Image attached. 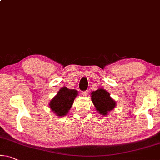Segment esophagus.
<instances>
[{
    "label": "esophagus",
    "instance_id": "obj_1",
    "mask_svg": "<svg viewBox=\"0 0 160 160\" xmlns=\"http://www.w3.org/2000/svg\"><path fill=\"white\" fill-rule=\"evenodd\" d=\"M82 95H83V96H86V95H88V90L82 91Z\"/></svg>",
    "mask_w": 160,
    "mask_h": 160
}]
</instances>
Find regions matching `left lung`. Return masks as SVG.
<instances>
[{
  "mask_svg": "<svg viewBox=\"0 0 160 160\" xmlns=\"http://www.w3.org/2000/svg\"><path fill=\"white\" fill-rule=\"evenodd\" d=\"M91 99L96 109L101 115H106L115 108V101L110 98V93L104 89H98L91 93Z\"/></svg>",
  "mask_w": 160,
  "mask_h": 160,
  "instance_id": "obj_1",
  "label": "left lung"
}]
</instances>
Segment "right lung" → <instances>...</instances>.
<instances>
[{
    "label": "right lung",
    "instance_id": "1",
    "mask_svg": "<svg viewBox=\"0 0 160 160\" xmlns=\"http://www.w3.org/2000/svg\"><path fill=\"white\" fill-rule=\"evenodd\" d=\"M77 95V90H70L66 87H63L58 91L57 95L50 101L49 105L58 116H64L72 107Z\"/></svg>",
    "mask_w": 160,
    "mask_h": 160
}]
</instances>
